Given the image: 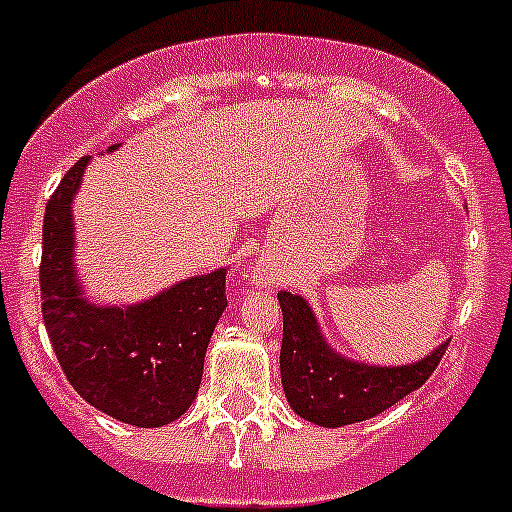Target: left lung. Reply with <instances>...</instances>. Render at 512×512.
<instances>
[{
	"label": "left lung",
	"mask_w": 512,
	"mask_h": 512,
	"mask_svg": "<svg viewBox=\"0 0 512 512\" xmlns=\"http://www.w3.org/2000/svg\"><path fill=\"white\" fill-rule=\"evenodd\" d=\"M283 308L280 376L290 407L321 427L364 422L417 391L442 361L447 343L409 366L356 364L323 341L313 310L300 295L278 293Z\"/></svg>",
	"instance_id": "8db88e82"
}]
</instances>
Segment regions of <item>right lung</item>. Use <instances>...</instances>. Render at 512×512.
<instances>
[{
  "label": "right lung",
  "mask_w": 512,
  "mask_h": 512,
  "mask_svg": "<svg viewBox=\"0 0 512 512\" xmlns=\"http://www.w3.org/2000/svg\"><path fill=\"white\" fill-rule=\"evenodd\" d=\"M85 166L83 156L45 207L40 290L47 336L88 404L133 427H161L179 419L197 396L204 353L227 305V272L184 280L128 308L90 305L73 267L70 207Z\"/></svg>",
  "instance_id": "1"
}]
</instances>
